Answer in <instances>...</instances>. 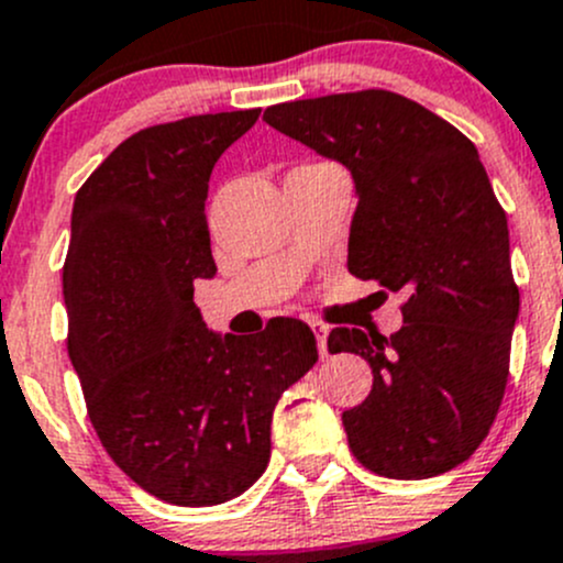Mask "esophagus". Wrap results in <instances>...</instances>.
I'll return each mask as SVG.
<instances>
[{"label":"esophagus","mask_w":563,"mask_h":563,"mask_svg":"<svg viewBox=\"0 0 563 563\" xmlns=\"http://www.w3.org/2000/svg\"><path fill=\"white\" fill-rule=\"evenodd\" d=\"M310 329L316 332V343H318V354L321 356H329V349H327V338H329V327L323 321H310Z\"/></svg>","instance_id":"34e87169"}]
</instances>
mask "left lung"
Segmentation results:
<instances>
[{"mask_svg":"<svg viewBox=\"0 0 563 563\" xmlns=\"http://www.w3.org/2000/svg\"><path fill=\"white\" fill-rule=\"evenodd\" d=\"M264 119L349 168L360 198L349 272L402 294V327L389 338L329 332V354H360L373 371L371 395L343 411L351 452L389 479L455 468L501 406L520 310L507 214L479 152L387 89L294 100Z\"/></svg>","mask_w":563,"mask_h":563,"instance_id":"8db88e82","label":"left lung"}]
</instances>
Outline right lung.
<instances>
[{
    "mask_svg": "<svg viewBox=\"0 0 563 563\" xmlns=\"http://www.w3.org/2000/svg\"><path fill=\"white\" fill-rule=\"evenodd\" d=\"M261 108L139 130L76 192L62 291L67 354L113 463L176 507L242 496L269 463L272 411L318 362L297 318L218 334L192 280L218 266L203 214L214 163Z\"/></svg>",
    "mask_w": 563,
    "mask_h": 563,
    "instance_id": "right-lung-1",
    "label": "right lung"
}]
</instances>
